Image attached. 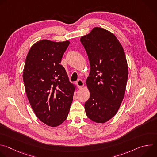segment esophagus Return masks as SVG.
I'll return each instance as SVG.
<instances>
[{"instance_id": "1", "label": "esophagus", "mask_w": 157, "mask_h": 157, "mask_svg": "<svg viewBox=\"0 0 157 157\" xmlns=\"http://www.w3.org/2000/svg\"><path fill=\"white\" fill-rule=\"evenodd\" d=\"M76 84L78 87V88L79 89H81L83 86H84V82L81 80V79H79L76 82Z\"/></svg>"}]
</instances>
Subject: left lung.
<instances>
[{"label":"left lung","instance_id":"obj_1","mask_svg":"<svg viewBox=\"0 0 157 157\" xmlns=\"http://www.w3.org/2000/svg\"><path fill=\"white\" fill-rule=\"evenodd\" d=\"M80 41L91 68L86 82L90 92L86 113L93 121L105 123L116 114L124 97L128 73L124 50L113 33L100 27Z\"/></svg>","mask_w":157,"mask_h":157}]
</instances>
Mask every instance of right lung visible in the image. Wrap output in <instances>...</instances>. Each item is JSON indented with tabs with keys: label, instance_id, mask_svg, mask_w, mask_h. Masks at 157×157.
Segmentation results:
<instances>
[{
	"label": "right lung",
	"instance_id": "1",
	"mask_svg": "<svg viewBox=\"0 0 157 157\" xmlns=\"http://www.w3.org/2000/svg\"><path fill=\"white\" fill-rule=\"evenodd\" d=\"M69 41L42 40L30 48L23 72L25 92L36 117L51 127L68 117L75 86L68 79L61 58Z\"/></svg>",
	"mask_w": 157,
	"mask_h": 157
}]
</instances>
